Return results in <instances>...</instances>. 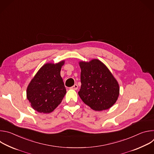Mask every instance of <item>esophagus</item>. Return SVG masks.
Wrapping results in <instances>:
<instances>
[{
  "instance_id": "34e87169",
  "label": "esophagus",
  "mask_w": 154,
  "mask_h": 154,
  "mask_svg": "<svg viewBox=\"0 0 154 154\" xmlns=\"http://www.w3.org/2000/svg\"><path fill=\"white\" fill-rule=\"evenodd\" d=\"M71 89H72V90H77V89H78V85H77V84H75L74 86H72L71 88Z\"/></svg>"
}]
</instances>
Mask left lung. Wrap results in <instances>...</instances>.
Listing matches in <instances>:
<instances>
[{"instance_id": "left-lung-1", "label": "left lung", "mask_w": 154, "mask_h": 154, "mask_svg": "<svg viewBox=\"0 0 154 154\" xmlns=\"http://www.w3.org/2000/svg\"><path fill=\"white\" fill-rule=\"evenodd\" d=\"M79 64L82 85L78 94L82 101L96 111L112 106L119 96V87L110 71L97 59Z\"/></svg>"}]
</instances>
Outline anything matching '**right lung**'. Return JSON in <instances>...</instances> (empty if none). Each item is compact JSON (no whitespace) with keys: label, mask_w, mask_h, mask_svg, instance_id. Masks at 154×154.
Returning <instances> with one entry per match:
<instances>
[{"label":"right lung","mask_w":154,"mask_h":154,"mask_svg":"<svg viewBox=\"0 0 154 154\" xmlns=\"http://www.w3.org/2000/svg\"><path fill=\"white\" fill-rule=\"evenodd\" d=\"M64 61L47 63L40 68L29 83L27 97L32 107L39 113H49L61 102L66 90L60 71Z\"/></svg>","instance_id":"add662e5"}]
</instances>
